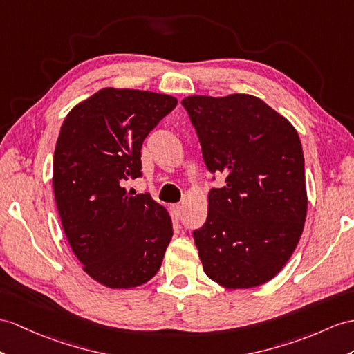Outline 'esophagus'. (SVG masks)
<instances>
[{
  "mask_svg": "<svg viewBox=\"0 0 354 354\" xmlns=\"http://www.w3.org/2000/svg\"><path fill=\"white\" fill-rule=\"evenodd\" d=\"M171 210H172V216H174L176 219L182 218V213H183V207L182 205H180V204L171 205Z\"/></svg>",
  "mask_w": 354,
  "mask_h": 354,
  "instance_id": "34e87169",
  "label": "esophagus"
}]
</instances>
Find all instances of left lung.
Returning a JSON list of instances; mask_svg holds the SVG:
<instances>
[{
  "label": "left lung",
  "mask_w": 354,
  "mask_h": 354,
  "mask_svg": "<svg viewBox=\"0 0 354 354\" xmlns=\"http://www.w3.org/2000/svg\"><path fill=\"white\" fill-rule=\"evenodd\" d=\"M210 172L225 186L209 194L194 231L207 277L225 288H252L277 277L304 231L308 196L297 131L251 94L182 100Z\"/></svg>",
  "instance_id": "8db88e82"
}]
</instances>
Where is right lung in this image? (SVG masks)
<instances>
[{"instance_id":"right-lung-1","label":"right lung","mask_w":354,"mask_h":354,"mask_svg":"<svg viewBox=\"0 0 354 354\" xmlns=\"http://www.w3.org/2000/svg\"><path fill=\"white\" fill-rule=\"evenodd\" d=\"M177 99L102 88L64 118L54 153L59 219L84 272L109 288L142 286L158 273L172 222L149 194L124 187L141 177V147Z\"/></svg>"}]
</instances>
